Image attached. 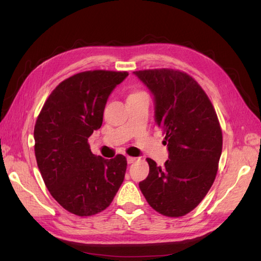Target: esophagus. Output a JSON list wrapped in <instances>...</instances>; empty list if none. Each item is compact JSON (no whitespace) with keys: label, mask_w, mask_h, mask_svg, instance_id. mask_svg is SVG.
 <instances>
[{"label":"esophagus","mask_w":261,"mask_h":261,"mask_svg":"<svg viewBox=\"0 0 261 261\" xmlns=\"http://www.w3.org/2000/svg\"><path fill=\"white\" fill-rule=\"evenodd\" d=\"M137 160V158H135V157H130V156H127L126 157V162H127V164H132V163H135Z\"/></svg>","instance_id":"obj_1"}]
</instances>
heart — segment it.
Instances as JSON below:
<instances>
[{
	"instance_id": "obj_1",
	"label": "heart",
	"mask_w": 261,
	"mask_h": 261,
	"mask_svg": "<svg viewBox=\"0 0 261 261\" xmlns=\"http://www.w3.org/2000/svg\"><path fill=\"white\" fill-rule=\"evenodd\" d=\"M139 93H143V92H141V91H137V92H135V93H132L131 95H134V94H139Z\"/></svg>"
}]
</instances>
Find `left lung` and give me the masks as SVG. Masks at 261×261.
I'll return each mask as SVG.
<instances>
[{
  "instance_id": "obj_1",
  "label": "left lung",
  "mask_w": 261,
  "mask_h": 261,
  "mask_svg": "<svg viewBox=\"0 0 261 261\" xmlns=\"http://www.w3.org/2000/svg\"><path fill=\"white\" fill-rule=\"evenodd\" d=\"M134 73L154 95V116L169 151L163 167L147 158L149 175L139 187L154 211L180 218L195 208L213 185L222 152V129L206 93L185 71L160 68Z\"/></svg>"
}]
</instances>
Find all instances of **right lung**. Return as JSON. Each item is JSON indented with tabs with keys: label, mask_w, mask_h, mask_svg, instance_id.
I'll use <instances>...</instances> for the list:
<instances>
[{
	"label": "right lung",
	"mask_w": 261,
	"mask_h": 261,
	"mask_svg": "<svg viewBox=\"0 0 261 261\" xmlns=\"http://www.w3.org/2000/svg\"><path fill=\"white\" fill-rule=\"evenodd\" d=\"M127 71L87 70L56 86L39 113L33 137L39 170L49 193L79 216L107 208L124 179L126 159L95 157L88 138L101 127L108 97Z\"/></svg>",
	"instance_id": "obj_1"
}]
</instances>
